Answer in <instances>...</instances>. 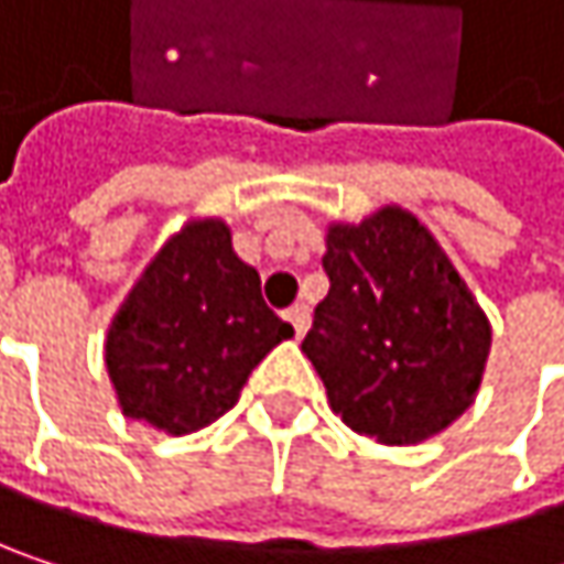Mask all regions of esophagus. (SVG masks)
<instances>
[{
	"instance_id": "esophagus-1",
	"label": "esophagus",
	"mask_w": 564,
	"mask_h": 564,
	"mask_svg": "<svg viewBox=\"0 0 564 564\" xmlns=\"http://www.w3.org/2000/svg\"><path fill=\"white\" fill-rule=\"evenodd\" d=\"M283 319L293 326V333H296V336H303V333H306V326H310V306H306V303H293V306L283 313Z\"/></svg>"
}]
</instances>
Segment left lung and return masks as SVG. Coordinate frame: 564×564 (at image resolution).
I'll list each match as a JSON object with an SVG mask.
<instances>
[{
    "label": "left lung",
    "mask_w": 564,
    "mask_h": 564,
    "mask_svg": "<svg viewBox=\"0 0 564 564\" xmlns=\"http://www.w3.org/2000/svg\"><path fill=\"white\" fill-rule=\"evenodd\" d=\"M329 293L303 352L333 411L382 444H417L457 421L480 386L490 323L431 231L401 208L333 225Z\"/></svg>",
    "instance_id": "1"
}]
</instances>
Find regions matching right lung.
<instances>
[{"mask_svg": "<svg viewBox=\"0 0 564 564\" xmlns=\"http://www.w3.org/2000/svg\"><path fill=\"white\" fill-rule=\"evenodd\" d=\"M293 326L231 251L225 221H192L156 254L107 333V372L127 417L188 434L235 408L251 369Z\"/></svg>", "mask_w": 564, "mask_h": 564, "instance_id": "obj_1", "label": "right lung"}]
</instances>
